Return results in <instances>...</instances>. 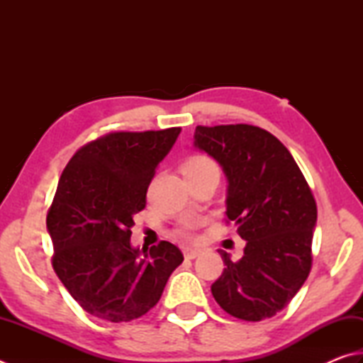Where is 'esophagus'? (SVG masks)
Masks as SVG:
<instances>
[{
  "instance_id": "1",
  "label": "esophagus",
  "mask_w": 363,
  "mask_h": 363,
  "mask_svg": "<svg viewBox=\"0 0 363 363\" xmlns=\"http://www.w3.org/2000/svg\"><path fill=\"white\" fill-rule=\"evenodd\" d=\"M183 255H184V257H186V259H196L197 256L201 255V251H199V250H191V248H184V250H183Z\"/></svg>"
}]
</instances>
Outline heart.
Wrapping results in <instances>:
<instances>
[{"label":"heart","mask_w":363,"mask_h":363,"mask_svg":"<svg viewBox=\"0 0 363 363\" xmlns=\"http://www.w3.org/2000/svg\"><path fill=\"white\" fill-rule=\"evenodd\" d=\"M210 170H218L216 164L211 161L208 156H203V155H196V156H191L186 161L183 162L182 166V172L184 177H196V175H202L205 172H210ZM194 228L193 223H183V225L179 230V235L180 237H188L189 235V230Z\"/></svg>","instance_id":"1"}]
</instances>
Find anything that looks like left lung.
Here are the masks:
<instances>
[{
	"mask_svg": "<svg viewBox=\"0 0 363 363\" xmlns=\"http://www.w3.org/2000/svg\"><path fill=\"white\" fill-rule=\"evenodd\" d=\"M194 147L228 179L225 215L246 246L240 261L220 250L225 269L211 294L230 316L262 320L288 306L311 270L316 201L289 150L251 125L197 126Z\"/></svg>",
	"mask_w": 363,
	"mask_h": 363,
	"instance_id": "1",
	"label": "left lung"
}]
</instances>
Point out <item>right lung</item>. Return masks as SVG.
<instances>
[{
	"instance_id": "add662e5",
	"label": "right lung",
	"mask_w": 363,
	"mask_h": 363,
	"mask_svg": "<svg viewBox=\"0 0 363 363\" xmlns=\"http://www.w3.org/2000/svg\"><path fill=\"white\" fill-rule=\"evenodd\" d=\"M180 131L106 134L77 150L60 177L47 213L52 265L94 318L118 324L143 316L183 262L169 242L148 251L131 245L133 216L145 208L156 167Z\"/></svg>"
}]
</instances>
